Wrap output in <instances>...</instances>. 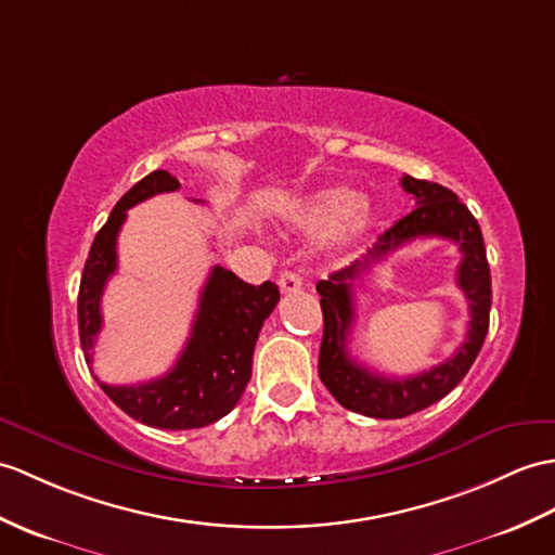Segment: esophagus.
Masks as SVG:
<instances>
[{"label": "esophagus", "instance_id": "esophagus-1", "mask_svg": "<svg viewBox=\"0 0 555 555\" xmlns=\"http://www.w3.org/2000/svg\"><path fill=\"white\" fill-rule=\"evenodd\" d=\"M279 288L281 293H295L302 288V276L298 272H283L279 276Z\"/></svg>", "mask_w": 555, "mask_h": 555}]
</instances>
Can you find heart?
Returning a JSON list of instances; mask_svg holds the SVG:
<instances>
[{
  "instance_id": "b5f03b06",
  "label": "heart",
  "mask_w": 555,
  "mask_h": 555,
  "mask_svg": "<svg viewBox=\"0 0 555 555\" xmlns=\"http://www.w3.org/2000/svg\"><path fill=\"white\" fill-rule=\"evenodd\" d=\"M291 222L305 234H319L333 227V243L338 248L354 246L376 224V208L359 201L357 191L347 186L319 189L293 210Z\"/></svg>"
}]
</instances>
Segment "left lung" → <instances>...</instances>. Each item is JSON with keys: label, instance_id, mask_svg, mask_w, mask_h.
<instances>
[{"label": "left lung", "instance_id": "8db88e82", "mask_svg": "<svg viewBox=\"0 0 555 555\" xmlns=\"http://www.w3.org/2000/svg\"><path fill=\"white\" fill-rule=\"evenodd\" d=\"M402 189L416 198V208L378 236L364 260L340 269L317 283L324 312V338L319 350V378L338 402L371 418H404L440 402L452 392L482 350L492 307V276H489L485 238L478 219L459 201L454 191L416 177H402ZM449 237L464 257L457 282L469 298L472 321L467 340L442 365L406 379H385L359 367L346 352V336L353 323V292L359 275L390 251L414 237Z\"/></svg>", "mask_w": 555, "mask_h": 555}]
</instances>
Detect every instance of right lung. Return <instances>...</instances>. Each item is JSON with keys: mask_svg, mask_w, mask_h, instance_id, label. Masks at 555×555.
I'll use <instances>...</instances> for the list:
<instances>
[{"mask_svg": "<svg viewBox=\"0 0 555 555\" xmlns=\"http://www.w3.org/2000/svg\"><path fill=\"white\" fill-rule=\"evenodd\" d=\"M177 177L156 170L115 203L108 222L89 248L77 295L80 343L92 369V347L103 326L101 295L118 269V234L132 205L156 193L177 191ZM279 302V286L264 281L250 286L234 272L215 264L205 281L191 336L177 364L165 376L139 385L99 383L127 416L160 430L203 428L238 404L253 373V352L264 319ZM96 378V376H94Z\"/></svg>", "mask_w": 555, "mask_h": 555, "instance_id": "right-lung-1", "label": "right lung"}]
</instances>
